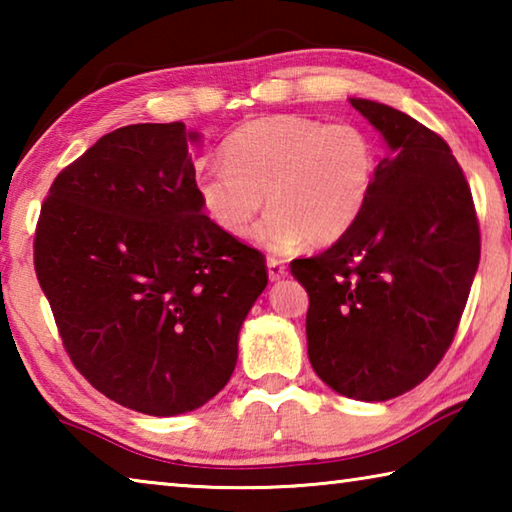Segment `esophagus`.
Wrapping results in <instances>:
<instances>
[{
  "instance_id": "obj_1",
  "label": "esophagus",
  "mask_w": 512,
  "mask_h": 512,
  "mask_svg": "<svg viewBox=\"0 0 512 512\" xmlns=\"http://www.w3.org/2000/svg\"><path fill=\"white\" fill-rule=\"evenodd\" d=\"M266 266H268V277H271V282L282 280V277L289 273L282 259H277V257H268L266 259Z\"/></svg>"
}]
</instances>
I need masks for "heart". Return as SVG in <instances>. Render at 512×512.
Listing matches in <instances>:
<instances>
[{
    "mask_svg": "<svg viewBox=\"0 0 512 512\" xmlns=\"http://www.w3.org/2000/svg\"><path fill=\"white\" fill-rule=\"evenodd\" d=\"M223 160L196 171L205 212L230 237H244L266 203L271 212L255 237L289 253L302 239L329 246L348 235L375 189L379 149L354 121L273 115L225 137Z\"/></svg>",
    "mask_w": 512,
    "mask_h": 512,
    "instance_id": "heart-1",
    "label": "heart"
}]
</instances>
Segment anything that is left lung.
Listing matches in <instances>:
<instances>
[{
    "mask_svg": "<svg viewBox=\"0 0 512 512\" xmlns=\"http://www.w3.org/2000/svg\"><path fill=\"white\" fill-rule=\"evenodd\" d=\"M388 144L366 210L325 253L293 259L309 293L307 352L336 393L384 402L445 357L481 257L470 185L443 137L384 103L350 99Z\"/></svg>",
    "mask_w": 512,
    "mask_h": 512,
    "instance_id": "obj_1",
    "label": "left lung"
}]
</instances>
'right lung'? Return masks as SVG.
Wrapping results in <instances>:
<instances>
[{
    "instance_id": "obj_1",
    "label": "right lung",
    "mask_w": 512,
    "mask_h": 512,
    "mask_svg": "<svg viewBox=\"0 0 512 512\" xmlns=\"http://www.w3.org/2000/svg\"><path fill=\"white\" fill-rule=\"evenodd\" d=\"M183 121L117 128L58 173L33 264L76 370L126 409L194 411L228 384L266 257L203 212Z\"/></svg>"
}]
</instances>
